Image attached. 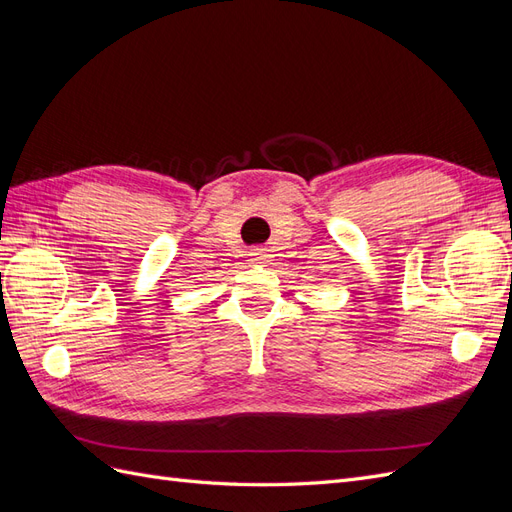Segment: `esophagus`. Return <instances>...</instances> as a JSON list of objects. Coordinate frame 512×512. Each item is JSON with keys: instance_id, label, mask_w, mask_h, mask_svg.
<instances>
[{"instance_id": "34e87169", "label": "esophagus", "mask_w": 512, "mask_h": 512, "mask_svg": "<svg viewBox=\"0 0 512 512\" xmlns=\"http://www.w3.org/2000/svg\"><path fill=\"white\" fill-rule=\"evenodd\" d=\"M250 258H252L254 265H267L269 254H267L265 247H254V250L250 252Z\"/></svg>"}]
</instances>
